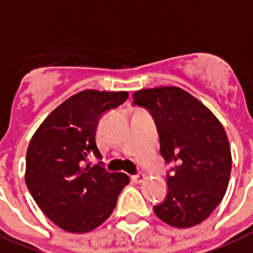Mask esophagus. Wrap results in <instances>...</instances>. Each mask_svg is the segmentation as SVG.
I'll list each match as a JSON object with an SVG mask.
<instances>
[{
    "instance_id": "1",
    "label": "esophagus",
    "mask_w": 253,
    "mask_h": 253,
    "mask_svg": "<svg viewBox=\"0 0 253 253\" xmlns=\"http://www.w3.org/2000/svg\"><path fill=\"white\" fill-rule=\"evenodd\" d=\"M144 179H145V175L142 173H138L132 177V181L134 182V183H141V182L144 181Z\"/></svg>"
}]
</instances>
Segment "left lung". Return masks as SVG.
<instances>
[{
    "instance_id": "1",
    "label": "left lung",
    "mask_w": 253,
    "mask_h": 253,
    "mask_svg": "<svg viewBox=\"0 0 253 253\" xmlns=\"http://www.w3.org/2000/svg\"><path fill=\"white\" fill-rule=\"evenodd\" d=\"M133 104L153 116L166 164L169 193L153 207L162 222L177 228L197 226L216 209L230 181L232 157L226 130L215 115L189 92L156 87L133 93Z\"/></svg>"
}]
</instances>
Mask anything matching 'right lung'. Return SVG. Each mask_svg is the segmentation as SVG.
I'll list each match as a JSON object with an SVG mask.
<instances>
[{
    "label": "right lung",
    "instance_id": "right-lung-1",
    "mask_svg": "<svg viewBox=\"0 0 253 253\" xmlns=\"http://www.w3.org/2000/svg\"><path fill=\"white\" fill-rule=\"evenodd\" d=\"M126 91L85 89L68 97L39 125L26 153L25 181L43 214L62 230L84 234L111 216L129 183L124 173L88 164L100 116L128 99Z\"/></svg>",
    "mask_w": 253,
    "mask_h": 253
}]
</instances>
